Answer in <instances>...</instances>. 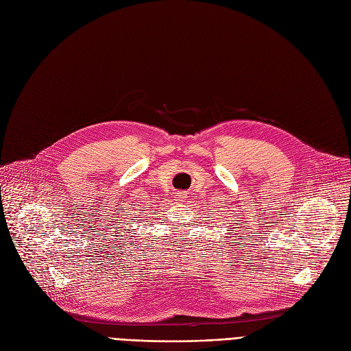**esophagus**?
<instances>
[{
    "mask_svg": "<svg viewBox=\"0 0 351 351\" xmlns=\"http://www.w3.org/2000/svg\"><path fill=\"white\" fill-rule=\"evenodd\" d=\"M186 195H184V193H177V195H176V199L178 200V202H184L186 200Z\"/></svg>",
    "mask_w": 351,
    "mask_h": 351,
    "instance_id": "1",
    "label": "esophagus"
}]
</instances>
